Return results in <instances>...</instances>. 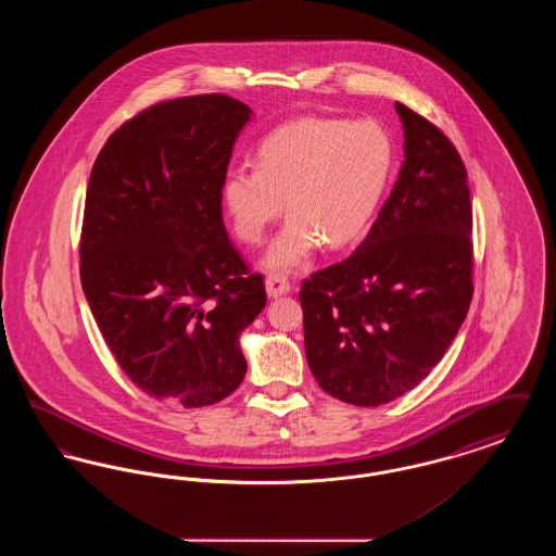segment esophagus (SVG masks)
<instances>
[{"label": "esophagus", "instance_id": "34e87169", "mask_svg": "<svg viewBox=\"0 0 556 556\" xmlns=\"http://www.w3.org/2000/svg\"><path fill=\"white\" fill-rule=\"evenodd\" d=\"M265 288L268 298H279V295L290 293L291 290L290 281H288V277H283V275H268L265 281Z\"/></svg>", "mask_w": 556, "mask_h": 556}]
</instances>
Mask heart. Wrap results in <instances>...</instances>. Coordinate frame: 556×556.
<instances>
[{"mask_svg": "<svg viewBox=\"0 0 556 556\" xmlns=\"http://www.w3.org/2000/svg\"><path fill=\"white\" fill-rule=\"evenodd\" d=\"M390 132L375 121L300 118L268 132L256 168H229L220 202L233 233L261 243L283 211L291 218L266 250L268 270L304 265L318 245L342 250L369 227L394 173Z\"/></svg>", "mask_w": 556, "mask_h": 556, "instance_id": "obj_1", "label": "heart"}]
</instances>
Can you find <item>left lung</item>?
Masks as SVG:
<instances>
[{"instance_id": "obj_1", "label": "left lung", "mask_w": 556, "mask_h": 556, "mask_svg": "<svg viewBox=\"0 0 556 556\" xmlns=\"http://www.w3.org/2000/svg\"><path fill=\"white\" fill-rule=\"evenodd\" d=\"M404 162L365 241L300 291L318 386L356 406L410 392L442 361L473 283L471 195L448 137L396 104Z\"/></svg>"}]
</instances>
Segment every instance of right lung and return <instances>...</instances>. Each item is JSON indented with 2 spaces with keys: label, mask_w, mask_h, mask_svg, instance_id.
<instances>
[{
  "label": "right lung",
  "mask_w": 556,
  "mask_h": 556,
  "mask_svg": "<svg viewBox=\"0 0 556 556\" xmlns=\"http://www.w3.org/2000/svg\"><path fill=\"white\" fill-rule=\"evenodd\" d=\"M252 110L223 93L143 110L102 148L89 177L80 286L121 369L186 408L233 394L239 338L266 306L229 241L220 184Z\"/></svg>",
  "instance_id": "1"
}]
</instances>
